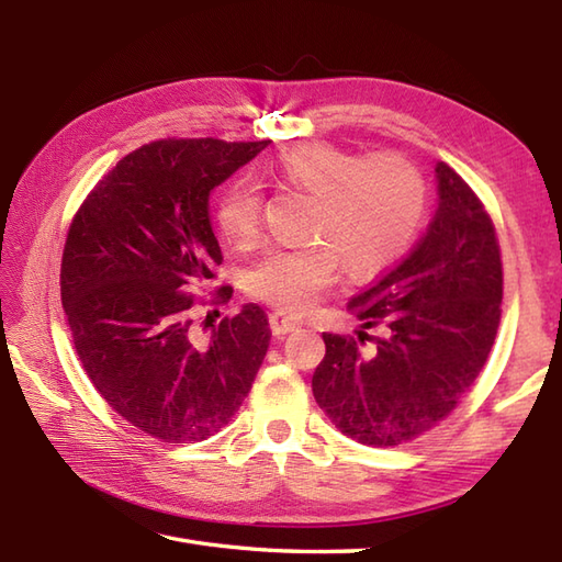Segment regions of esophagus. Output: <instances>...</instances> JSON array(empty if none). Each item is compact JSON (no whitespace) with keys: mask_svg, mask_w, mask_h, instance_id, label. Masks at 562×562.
Segmentation results:
<instances>
[{"mask_svg":"<svg viewBox=\"0 0 562 562\" xmlns=\"http://www.w3.org/2000/svg\"><path fill=\"white\" fill-rule=\"evenodd\" d=\"M270 328H272L274 336H288V333L300 328V324H296V321H292L290 316L274 312V314H270Z\"/></svg>","mask_w":562,"mask_h":562,"instance_id":"34e87169","label":"esophagus"}]
</instances>
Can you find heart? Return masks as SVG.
Listing matches in <instances>:
<instances>
[{
  "label": "heart",
  "instance_id": "heart-1",
  "mask_svg": "<svg viewBox=\"0 0 562 562\" xmlns=\"http://www.w3.org/2000/svg\"><path fill=\"white\" fill-rule=\"evenodd\" d=\"M266 176L274 186L312 198L304 222L308 244L272 248L246 272V292L284 314H304L338 280L386 270L411 246L425 214V181L396 154L360 157L321 142L284 149ZM260 193L234 181L222 190L214 220L222 236L246 248L260 234Z\"/></svg>",
  "mask_w": 562,
  "mask_h": 562
}]
</instances>
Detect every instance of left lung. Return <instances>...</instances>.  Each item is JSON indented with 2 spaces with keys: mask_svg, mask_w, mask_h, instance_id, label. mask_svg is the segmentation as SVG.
<instances>
[{
  "mask_svg": "<svg viewBox=\"0 0 562 562\" xmlns=\"http://www.w3.org/2000/svg\"><path fill=\"white\" fill-rule=\"evenodd\" d=\"M437 210L396 268L348 304L357 340L324 333L312 389L330 423L369 447H396L457 408L497 336L503 260L491 214L463 178L435 164ZM381 327L372 339L366 330ZM372 339L375 348L359 345Z\"/></svg>",
  "mask_w": 562,
  "mask_h": 562,
  "instance_id": "1",
  "label": "left lung"
}]
</instances>
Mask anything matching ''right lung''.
<instances>
[{
    "instance_id": "add662e5",
    "label": "right lung",
    "mask_w": 562,
    "mask_h": 562,
    "mask_svg": "<svg viewBox=\"0 0 562 562\" xmlns=\"http://www.w3.org/2000/svg\"><path fill=\"white\" fill-rule=\"evenodd\" d=\"M266 147L151 142L117 161L71 220L59 292L83 372L117 415L161 441L220 432L268 352L258 304L200 336L188 294L222 262L210 193ZM229 296L232 288L217 290L220 302Z\"/></svg>"
}]
</instances>
